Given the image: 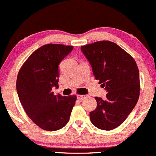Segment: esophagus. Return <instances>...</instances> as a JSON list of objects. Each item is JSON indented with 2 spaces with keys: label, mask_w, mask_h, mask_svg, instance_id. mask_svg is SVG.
<instances>
[{
  "label": "esophagus",
  "mask_w": 156,
  "mask_h": 156,
  "mask_svg": "<svg viewBox=\"0 0 156 156\" xmlns=\"http://www.w3.org/2000/svg\"><path fill=\"white\" fill-rule=\"evenodd\" d=\"M86 95H77V98L79 100H83V98H86Z\"/></svg>",
  "instance_id": "34e87169"
}]
</instances>
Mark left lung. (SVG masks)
Masks as SVG:
<instances>
[{
  "mask_svg": "<svg viewBox=\"0 0 156 156\" xmlns=\"http://www.w3.org/2000/svg\"><path fill=\"white\" fill-rule=\"evenodd\" d=\"M98 83L105 87L106 98L95 97L97 108L90 112L91 122L111 130L121 125L140 96V73L135 60L116 43L100 41L81 46Z\"/></svg>",
  "mask_w": 156,
  "mask_h": 156,
  "instance_id": "obj_1",
  "label": "left lung"
}]
</instances>
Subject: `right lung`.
I'll list each match as a JSON object with an SVG mask.
<instances>
[{
	"mask_svg": "<svg viewBox=\"0 0 156 156\" xmlns=\"http://www.w3.org/2000/svg\"><path fill=\"white\" fill-rule=\"evenodd\" d=\"M73 47L47 44L35 50L18 73L16 91L26 115L36 125L48 131L64 127L70 120L76 96L55 95L58 88L59 64Z\"/></svg>",
	"mask_w": 156,
	"mask_h": 156,
	"instance_id": "1",
	"label": "right lung"
}]
</instances>
